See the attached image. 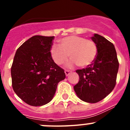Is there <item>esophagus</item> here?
Listing matches in <instances>:
<instances>
[{
  "instance_id": "esophagus-1",
  "label": "esophagus",
  "mask_w": 130,
  "mask_h": 130,
  "mask_svg": "<svg viewBox=\"0 0 130 130\" xmlns=\"http://www.w3.org/2000/svg\"><path fill=\"white\" fill-rule=\"evenodd\" d=\"M72 73V72L70 70H65V74H66V76H68L70 73Z\"/></svg>"
}]
</instances>
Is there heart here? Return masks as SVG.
<instances>
[{
	"label": "heart",
	"mask_w": 130,
	"mask_h": 130,
	"mask_svg": "<svg viewBox=\"0 0 130 130\" xmlns=\"http://www.w3.org/2000/svg\"><path fill=\"white\" fill-rule=\"evenodd\" d=\"M60 45L51 47V55L55 62L58 65L64 64L69 55L72 58L68 67L76 64L80 67H87L92 64L97 55V47L92 40L76 35L69 36L59 40Z\"/></svg>",
	"instance_id": "obj_1"
}]
</instances>
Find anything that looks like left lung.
I'll return each instance as SVG.
<instances>
[{
    "label": "left lung",
    "instance_id": "8db88e82",
    "mask_svg": "<svg viewBox=\"0 0 130 130\" xmlns=\"http://www.w3.org/2000/svg\"><path fill=\"white\" fill-rule=\"evenodd\" d=\"M91 39L97 47V55L86 68L76 70L79 81L73 88L81 100L94 104L105 98L113 90L119 63L111 42L98 34Z\"/></svg>",
    "mask_w": 130,
    "mask_h": 130
}]
</instances>
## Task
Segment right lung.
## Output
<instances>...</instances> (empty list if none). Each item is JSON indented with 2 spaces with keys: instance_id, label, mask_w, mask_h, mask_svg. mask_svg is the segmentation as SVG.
<instances>
[{
  "instance_id": "1",
  "label": "right lung",
  "mask_w": 130,
  "mask_h": 130,
  "mask_svg": "<svg viewBox=\"0 0 130 130\" xmlns=\"http://www.w3.org/2000/svg\"><path fill=\"white\" fill-rule=\"evenodd\" d=\"M54 36H34L18 49L11 68L12 87L23 101L32 106L45 105L53 98L64 70L53 60Z\"/></svg>"
}]
</instances>
